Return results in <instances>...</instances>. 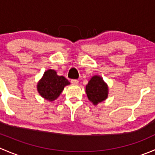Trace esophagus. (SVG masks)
<instances>
[{"mask_svg": "<svg viewBox=\"0 0 155 155\" xmlns=\"http://www.w3.org/2000/svg\"><path fill=\"white\" fill-rule=\"evenodd\" d=\"M71 83L73 85H77L79 83V80L78 79H71Z\"/></svg>", "mask_w": 155, "mask_h": 155, "instance_id": "1", "label": "esophagus"}]
</instances>
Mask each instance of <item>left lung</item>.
<instances>
[{
  "mask_svg": "<svg viewBox=\"0 0 155 155\" xmlns=\"http://www.w3.org/2000/svg\"><path fill=\"white\" fill-rule=\"evenodd\" d=\"M87 98L94 105L107 99L108 87L101 76H94L86 85Z\"/></svg>",
  "mask_w": 155,
  "mask_h": 155,
  "instance_id": "8db88e82",
  "label": "left lung"
}]
</instances>
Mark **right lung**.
<instances>
[{"mask_svg": "<svg viewBox=\"0 0 155 155\" xmlns=\"http://www.w3.org/2000/svg\"><path fill=\"white\" fill-rule=\"evenodd\" d=\"M70 85L68 79L62 76H58L53 70H48L43 74L37 84V91L43 97L49 101L57 99L66 85Z\"/></svg>", "mask_w": 155, "mask_h": 155, "instance_id": "right-lung-1", "label": "right lung"}]
</instances>
